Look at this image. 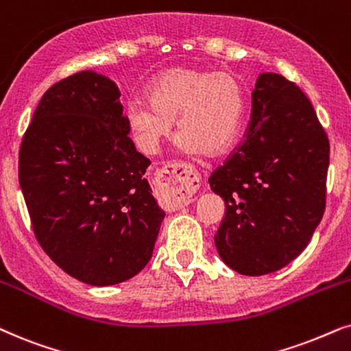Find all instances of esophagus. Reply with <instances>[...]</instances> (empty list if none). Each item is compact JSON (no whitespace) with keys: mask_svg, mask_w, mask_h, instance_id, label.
<instances>
[{"mask_svg":"<svg viewBox=\"0 0 351 351\" xmlns=\"http://www.w3.org/2000/svg\"><path fill=\"white\" fill-rule=\"evenodd\" d=\"M156 186L162 199L171 206H186L193 202L199 186V174L192 166L172 162L156 174Z\"/></svg>","mask_w":351,"mask_h":351,"instance_id":"obj_1","label":"esophagus"}]
</instances>
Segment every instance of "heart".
Listing matches in <instances>:
<instances>
[{
    "label": "heart",
    "instance_id": "b5f03b06",
    "mask_svg": "<svg viewBox=\"0 0 351 351\" xmlns=\"http://www.w3.org/2000/svg\"><path fill=\"white\" fill-rule=\"evenodd\" d=\"M148 101L134 99L127 121L140 148L154 153L177 119L185 153L217 156L234 143L243 114V90L226 71L171 67L148 86Z\"/></svg>",
    "mask_w": 351,
    "mask_h": 351
}]
</instances>
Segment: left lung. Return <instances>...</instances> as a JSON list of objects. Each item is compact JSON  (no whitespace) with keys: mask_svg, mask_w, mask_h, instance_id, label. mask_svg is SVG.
<instances>
[{"mask_svg":"<svg viewBox=\"0 0 351 351\" xmlns=\"http://www.w3.org/2000/svg\"><path fill=\"white\" fill-rule=\"evenodd\" d=\"M329 149L306 95L284 75L259 74L245 140L209 177L226 203L215 243L230 269L271 274L306 248L326 209Z\"/></svg>","mask_w":351,"mask_h":351,"instance_id":"1","label":"left lung"}]
</instances>
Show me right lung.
Instances as JSON below:
<instances>
[{
    "mask_svg": "<svg viewBox=\"0 0 351 351\" xmlns=\"http://www.w3.org/2000/svg\"><path fill=\"white\" fill-rule=\"evenodd\" d=\"M119 97L114 82L93 71L58 82L40 99L19 152L36 240L62 271L95 287L138 274L165 219Z\"/></svg>",
    "mask_w": 351,
    "mask_h": 351,
    "instance_id": "add662e5",
    "label": "right lung"
}]
</instances>
